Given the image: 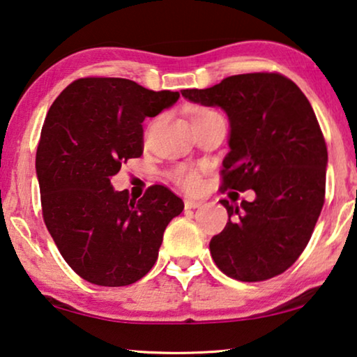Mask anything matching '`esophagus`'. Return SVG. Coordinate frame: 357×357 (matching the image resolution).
Returning <instances> with one entry per match:
<instances>
[{"instance_id":"obj_1","label":"esophagus","mask_w":357,"mask_h":357,"mask_svg":"<svg viewBox=\"0 0 357 357\" xmlns=\"http://www.w3.org/2000/svg\"><path fill=\"white\" fill-rule=\"evenodd\" d=\"M201 206H203V201L185 199V208H187V209H196V208H201Z\"/></svg>"}]
</instances>
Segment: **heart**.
Here are the masks:
<instances>
[{"mask_svg": "<svg viewBox=\"0 0 357 357\" xmlns=\"http://www.w3.org/2000/svg\"><path fill=\"white\" fill-rule=\"evenodd\" d=\"M209 114H215V112L209 111V109H199V111L195 112L193 119L195 117H204V116H209ZM169 177L172 178L175 183L180 185V187L188 188V190L195 188L196 185H198V174H196L193 169H190L187 166H178V167L172 169V170H170Z\"/></svg>", "mask_w": 357, "mask_h": 357, "instance_id": "b5f03b06", "label": "heart"}]
</instances>
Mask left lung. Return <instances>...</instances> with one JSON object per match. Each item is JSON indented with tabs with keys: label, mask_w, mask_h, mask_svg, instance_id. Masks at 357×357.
Segmentation results:
<instances>
[{
	"label": "left lung",
	"mask_w": 357,
	"mask_h": 357,
	"mask_svg": "<svg viewBox=\"0 0 357 357\" xmlns=\"http://www.w3.org/2000/svg\"><path fill=\"white\" fill-rule=\"evenodd\" d=\"M182 96L227 112L220 188L256 195L240 206L220 201L229 222L209 243L215 266L240 282L280 275L311 240L325 201L328 154L311 102L277 72L231 75Z\"/></svg>",
	"instance_id": "8db88e82"
}]
</instances>
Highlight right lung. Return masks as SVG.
I'll return each mask as SVG.
<instances>
[{
	"instance_id": "add662e5",
	"label": "right lung",
	"mask_w": 357,
	"mask_h": 357,
	"mask_svg": "<svg viewBox=\"0 0 357 357\" xmlns=\"http://www.w3.org/2000/svg\"><path fill=\"white\" fill-rule=\"evenodd\" d=\"M178 91L133 80L86 77L67 86L46 114L37 177L46 229L72 271L100 287H126L151 271L164 230L183 201L164 185L140 199L111 177L143 154V121L167 109Z\"/></svg>"
}]
</instances>
